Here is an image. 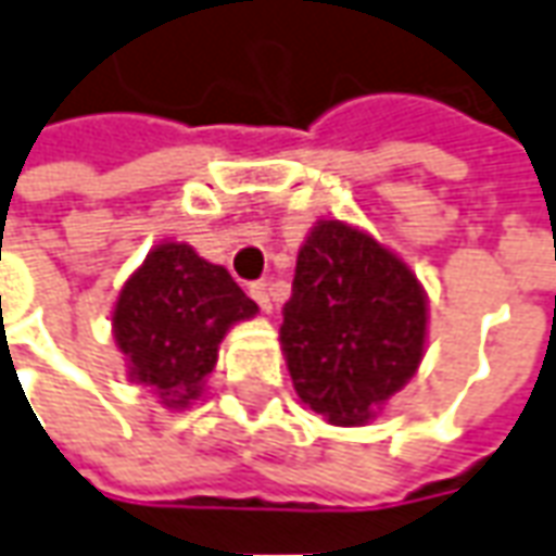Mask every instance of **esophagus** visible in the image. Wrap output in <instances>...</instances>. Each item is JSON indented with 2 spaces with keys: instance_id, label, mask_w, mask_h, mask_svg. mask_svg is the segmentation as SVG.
<instances>
[{
  "instance_id": "obj_1",
  "label": "esophagus",
  "mask_w": 556,
  "mask_h": 556,
  "mask_svg": "<svg viewBox=\"0 0 556 556\" xmlns=\"http://www.w3.org/2000/svg\"><path fill=\"white\" fill-rule=\"evenodd\" d=\"M251 296H254L256 305H260V308H263V312H266V315H269V312H271V293H269V285H266V281H254V285H251Z\"/></svg>"
}]
</instances>
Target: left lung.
<instances>
[{"mask_svg": "<svg viewBox=\"0 0 556 556\" xmlns=\"http://www.w3.org/2000/svg\"><path fill=\"white\" fill-rule=\"evenodd\" d=\"M427 293L372 236L317 220L296 256L281 348L300 400L336 427L369 424L417 372Z\"/></svg>", "mask_w": 556, "mask_h": 556, "instance_id": "obj_1", "label": "left lung"}]
</instances>
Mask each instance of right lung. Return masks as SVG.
Wrapping results in <instances>:
<instances>
[{
    "label": "right lung",
    "mask_w": 556,
    "mask_h": 556,
    "mask_svg": "<svg viewBox=\"0 0 556 556\" xmlns=\"http://www.w3.org/2000/svg\"><path fill=\"white\" fill-rule=\"evenodd\" d=\"M256 315L232 275L178 241L144 256L114 305V342L136 384L154 388L166 408L199 400L227 329Z\"/></svg>",
    "instance_id": "obj_1"
}]
</instances>
